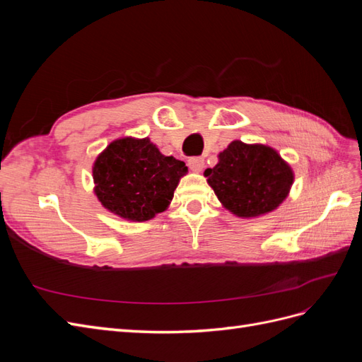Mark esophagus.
Returning <instances> with one entry per match:
<instances>
[{
    "instance_id": "34e87169",
    "label": "esophagus",
    "mask_w": 362,
    "mask_h": 362,
    "mask_svg": "<svg viewBox=\"0 0 362 362\" xmlns=\"http://www.w3.org/2000/svg\"><path fill=\"white\" fill-rule=\"evenodd\" d=\"M189 168L193 172H201L204 169V158L201 157H193L189 160Z\"/></svg>"
}]
</instances>
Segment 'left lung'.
<instances>
[{
    "label": "left lung",
    "instance_id": "obj_1",
    "mask_svg": "<svg viewBox=\"0 0 362 362\" xmlns=\"http://www.w3.org/2000/svg\"><path fill=\"white\" fill-rule=\"evenodd\" d=\"M204 177L223 208L237 217L272 213L287 199L294 172L275 148L234 140Z\"/></svg>",
    "mask_w": 362,
    "mask_h": 362
}]
</instances>
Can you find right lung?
<instances>
[{
    "mask_svg": "<svg viewBox=\"0 0 362 362\" xmlns=\"http://www.w3.org/2000/svg\"><path fill=\"white\" fill-rule=\"evenodd\" d=\"M187 172L184 161L163 156L148 137H120L93 163V192L105 210L125 221L146 222L168 210Z\"/></svg>",
    "mask_w": 362,
    "mask_h": 362,
    "instance_id": "1",
    "label": "right lung"
}]
</instances>
